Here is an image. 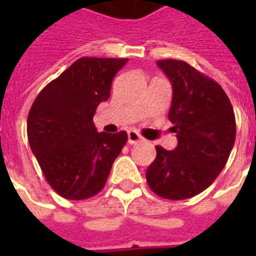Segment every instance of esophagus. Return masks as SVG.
Returning a JSON list of instances; mask_svg holds the SVG:
<instances>
[{
  "instance_id": "34e87169",
  "label": "esophagus",
  "mask_w": 256,
  "mask_h": 256,
  "mask_svg": "<svg viewBox=\"0 0 256 256\" xmlns=\"http://www.w3.org/2000/svg\"><path fill=\"white\" fill-rule=\"evenodd\" d=\"M142 136L138 133V132H136V130H128V144H137V142H140V141H142Z\"/></svg>"
}]
</instances>
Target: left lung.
Here are the masks:
<instances>
[{
  "label": "left lung",
  "instance_id": "left-lung-1",
  "mask_svg": "<svg viewBox=\"0 0 256 256\" xmlns=\"http://www.w3.org/2000/svg\"><path fill=\"white\" fill-rule=\"evenodd\" d=\"M172 86L168 119L177 148L156 146L146 182L163 198L184 200L214 182L229 159L236 138V119L224 89L182 60H159Z\"/></svg>",
  "mask_w": 256,
  "mask_h": 256
}]
</instances>
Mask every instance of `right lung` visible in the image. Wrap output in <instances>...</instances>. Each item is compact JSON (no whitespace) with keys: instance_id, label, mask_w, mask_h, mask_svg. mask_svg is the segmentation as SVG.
<instances>
[{"instance_id":"right-lung-1","label":"right lung","mask_w":256,"mask_h":256,"mask_svg":"<svg viewBox=\"0 0 256 256\" xmlns=\"http://www.w3.org/2000/svg\"><path fill=\"white\" fill-rule=\"evenodd\" d=\"M128 58H82L44 88L27 118V137L48 184L62 198L84 200L104 188L128 133L96 130L112 79Z\"/></svg>"}]
</instances>
